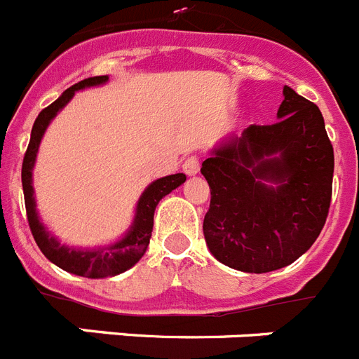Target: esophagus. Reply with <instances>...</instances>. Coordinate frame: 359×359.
I'll list each match as a JSON object with an SVG mask.
<instances>
[{
  "instance_id": "obj_1",
  "label": "esophagus",
  "mask_w": 359,
  "mask_h": 359,
  "mask_svg": "<svg viewBox=\"0 0 359 359\" xmlns=\"http://www.w3.org/2000/svg\"><path fill=\"white\" fill-rule=\"evenodd\" d=\"M183 172L187 176H196L199 172V158L198 156H189L183 161Z\"/></svg>"
}]
</instances>
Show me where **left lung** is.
Listing matches in <instances>:
<instances>
[{"label": "left lung", "instance_id": "8db88e82", "mask_svg": "<svg viewBox=\"0 0 359 359\" xmlns=\"http://www.w3.org/2000/svg\"><path fill=\"white\" fill-rule=\"evenodd\" d=\"M277 118L228 136L201 165L212 194L203 221L208 250L246 273L304 255L331 205L334 151L318 106L284 86Z\"/></svg>", "mask_w": 359, "mask_h": 359}]
</instances>
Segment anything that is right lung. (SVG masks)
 I'll return each instance as SVG.
<instances>
[{
    "instance_id": "add662e5",
    "label": "right lung",
    "mask_w": 359,
    "mask_h": 359,
    "mask_svg": "<svg viewBox=\"0 0 359 359\" xmlns=\"http://www.w3.org/2000/svg\"><path fill=\"white\" fill-rule=\"evenodd\" d=\"M107 75H100V77H90L84 81L73 84L72 88L65 91L61 97L57 98L55 102L50 104L48 107H44L39 113V116L34 122L30 135V144H28L27 152H25L23 169H21V182H23V194H25V207H27V217L28 224H30L32 236L36 239L37 246L43 252V255L59 266L61 269L68 271V273L79 275V277L88 278H106L115 277V275L128 271L129 268L136 264L144 257L145 250L149 246V239L152 233V224H154V210H156L158 203L161 198L170 194L174 189L185 183V174H170L152 182L147 189L144 190V194L138 199L136 205V214L133 219L131 228L128 233L116 243L109 244V246H98V248L81 250L72 248L66 244L59 243L57 237H53L44 224L41 223L39 214L36 208V198H34V187H32V170L36 165L37 151H39V144L43 140V135L53 116L72 100L75 91L84 90V88H91V86H100L107 82Z\"/></svg>"
}]
</instances>
